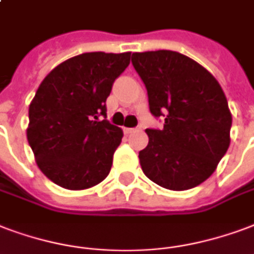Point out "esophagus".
I'll use <instances>...</instances> for the list:
<instances>
[{"label": "esophagus", "instance_id": "1", "mask_svg": "<svg viewBox=\"0 0 254 254\" xmlns=\"http://www.w3.org/2000/svg\"><path fill=\"white\" fill-rule=\"evenodd\" d=\"M140 130V127H124V131L127 134H130V133H134V131Z\"/></svg>", "mask_w": 254, "mask_h": 254}]
</instances>
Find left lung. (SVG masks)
<instances>
[{
  "mask_svg": "<svg viewBox=\"0 0 254 254\" xmlns=\"http://www.w3.org/2000/svg\"><path fill=\"white\" fill-rule=\"evenodd\" d=\"M148 92L149 110L164 119L146 129L149 144L138 153L153 183L187 190L209 179L230 144L232 114L217 80L200 64L172 50L131 54Z\"/></svg>",
  "mask_w": 254,
  "mask_h": 254,
  "instance_id": "8db88e82",
  "label": "left lung"
}]
</instances>
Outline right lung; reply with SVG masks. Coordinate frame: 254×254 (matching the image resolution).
Returning a JSON list of instances; mask_svg holds the SVG:
<instances>
[{"label":"right lung","instance_id":"right-lung-1","mask_svg":"<svg viewBox=\"0 0 254 254\" xmlns=\"http://www.w3.org/2000/svg\"><path fill=\"white\" fill-rule=\"evenodd\" d=\"M129 63L130 52L82 53L44 78L29 106L28 141L50 181L81 190L109 174L123 130L105 120L106 98Z\"/></svg>","mask_w":254,"mask_h":254}]
</instances>
